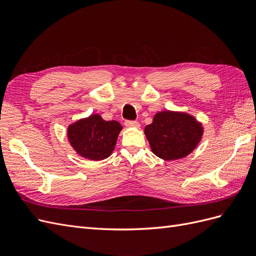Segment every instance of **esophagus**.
Returning a JSON list of instances; mask_svg holds the SVG:
<instances>
[{
	"instance_id": "esophagus-1",
	"label": "esophagus",
	"mask_w": 256,
	"mask_h": 256,
	"mask_svg": "<svg viewBox=\"0 0 256 256\" xmlns=\"http://www.w3.org/2000/svg\"><path fill=\"white\" fill-rule=\"evenodd\" d=\"M125 125L128 128H140V124L136 120H127L125 122Z\"/></svg>"
}]
</instances>
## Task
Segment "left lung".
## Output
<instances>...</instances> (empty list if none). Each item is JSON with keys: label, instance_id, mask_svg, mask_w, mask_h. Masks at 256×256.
I'll use <instances>...</instances> for the list:
<instances>
[{"label": "left lung", "instance_id": "left-lung-1", "mask_svg": "<svg viewBox=\"0 0 256 256\" xmlns=\"http://www.w3.org/2000/svg\"><path fill=\"white\" fill-rule=\"evenodd\" d=\"M152 152L157 157L173 161L187 157L202 140L203 124L182 111H161L144 129Z\"/></svg>", "mask_w": 256, "mask_h": 256}]
</instances>
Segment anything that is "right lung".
<instances>
[{
  "label": "right lung",
  "instance_id": "obj_1",
  "mask_svg": "<svg viewBox=\"0 0 256 256\" xmlns=\"http://www.w3.org/2000/svg\"><path fill=\"white\" fill-rule=\"evenodd\" d=\"M122 127L116 120H104L99 114L80 118L67 127V138L79 156L92 161L110 157Z\"/></svg>",
  "mask_w": 256,
  "mask_h": 256
}]
</instances>
